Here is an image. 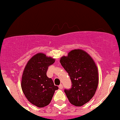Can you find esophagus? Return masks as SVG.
Here are the masks:
<instances>
[{
  "instance_id": "34e87169",
  "label": "esophagus",
  "mask_w": 120,
  "mask_h": 120,
  "mask_svg": "<svg viewBox=\"0 0 120 120\" xmlns=\"http://www.w3.org/2000/svg\"><path fill=\"white\" fill-rule=\"evenodd\" d=\"M59 88H60V89H63V85H62V84H61V85H60V86H59Z\"/></svg>"
}]
</instances>
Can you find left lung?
<instances>
[{
	"mask_svg": "<svg viewBox=\"0 0 120 120\" xmlns=\"http://www.w3.org/2000/svg\"><path fill=\"white\" fill-rule=\"evenodd\" d=\"M60 63L72 82V87L64 90L70 103L82 106L89 101L99 83L98 68L94 60L86 51L78 49L62 56Z\"/></svg>",
	"mask_w": 120,
	"mask_h": 120,
	"instance_id": "obj_1",
	"label": "left lung"
}]
</instances>
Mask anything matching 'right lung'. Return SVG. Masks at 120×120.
Masks as SVG:
<instances>
[{"label":"right lung","instance_id":"right-lung-1","mask_svg":"<svg viewBox=\"0 0 120 120\" xmlns=\"http://www.w3.org/2000/svg\"><path fill=\"white\" fill-rule=\"evenodd\" d=\"M54 62L55 59L38 53L28 60L24 69L21 89L27 100L38 107L48 105L55 91L58 89L47 76L48 66Z\"/></svg>","mask_w":120,"mask_h":120}]
</instances>
